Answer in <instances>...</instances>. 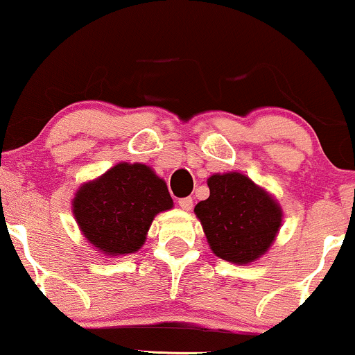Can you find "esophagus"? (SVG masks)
Returning a JSON list of instances; mask_svg holds the SVG:
<instances>
[{"label":"esophagus","mask_w":355,"mask_h":355,"mask_svg":"<svg viewBox=\"0 0 355 355\" xmlns=\"http://www.w3.org/2000/svg\"><path fill=\"white\" fill-rule=\"evenodd\" d=\"M178 205H180L182 209L185 210V211H190V210H191V207H193V200H191L190 197L180 198V200H178Z\"/></svg>","instance_id":"obj_1"}]
</instances>
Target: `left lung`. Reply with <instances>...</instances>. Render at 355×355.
<instances>
[{
    "label": "left lung",
    "instance_id": "8db88e82",
    "mask_svg": "<svg viewBox=\"0 0 355 355\" xmlns=\"http://www.w3.org/2000/svg\"><path fill=\"white\" fill-rule=\"evenodd\" d=\"M207 185L210 197L198 202L193 211L211 252L235 266L257 262L282 227L279 200L240 172L215 173Z\"/></svg>",
    "mask_w": 355,
    "mask_h": 355
}]
</instances>
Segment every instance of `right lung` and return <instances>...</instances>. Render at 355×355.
Returning a JSON list of instances; mask_svg holds the SVG:
<instances>
[{
	"instance_id": "obj_1",
	"label": "right lung",
	"mask_w": 355,
	"mask_h": 355,
	"mask_svg": "<svg viewBox=\"0 0 355 355\" xmlns=\"http://www.w3.org/2000/svg\"><path fill=\"white\" fill-rule=\"evenodd\" d=\"M173 209L166 183L145 164L120 162L81 183L71 198L78 229L96 254L120 257L144 247L153 218Z\"/></svg>"
}]
</instances>
